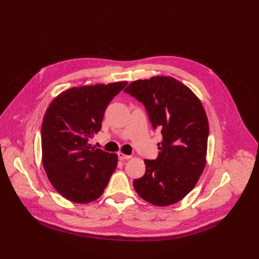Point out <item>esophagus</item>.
I'll use <instances>...</instances> for the list:
<instances>
[{
    "label": "esophagus",
    "mask_w": 259,
    "mask_h": 259,
    "mask_svg": "<svg viewBox=\"0 0 259 259\" xmlns=\"http://www.w3.org/2000/svg\"><path fill=\"white\" fill-rule=\"evenodd\" d=\"M118 157H119V159L120 160H122V161H124V160H128V159H131L132 157L131 156H128V155H125V154H123V153H118Z\"/></svg>",
    "instance_id": "34e87169"
}]
</instances>
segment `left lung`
<instances>
[{"instance_id":"obj_1","label":"left lung","mask_w":259,"mask_h":259,"mask_svg":"<svg viewBox=\"0 0 259 259\" xmlns=\"http://www.w3.org/2000/svg\"><path fill=\"white\" fill-rule=\"evenodd\" d=\"M144 106L154 130L162 134L156 160H144L145 174L134 188L158 206L183 199L198 182L206 162L208 122L200 100L173 77L137 80L124 91Z\"/></svg>"}]
</instances>
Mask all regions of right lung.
Instances as JSON below:
<instances>
[{
	"label": "right lung",
	"instance_id": "1",
	"mask_svg": "<svg viewBox=\"0 0 259 259\" xmlns=\"http://www.w3.org/2000/svg\"><path fill=\"white\" fill-rule=\"evenodd\" d=\"M126 81L72 88L57 96L42 122V162L59 194L69 201L89 203L103 194L117 167V154L92 147L104 112Z\"/></svg>",
	"mask_w": 259,
	"mask_h": 259
}]
</instances>
